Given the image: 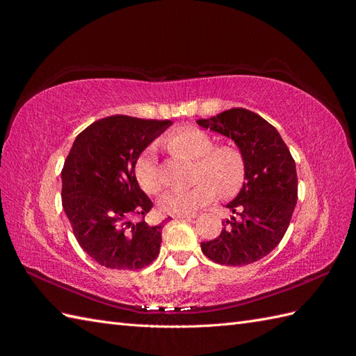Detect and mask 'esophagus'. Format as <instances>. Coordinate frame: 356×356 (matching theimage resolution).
<instances>
[{"instance_id":"34e87169","label":"esophagus","mask_w":356,"mask_h":356,"mask_svg":"<svg viewBox=\"0 0 356 356\" xmlns=\"http://www.w3.org/2000/svg\"><path fill=\"white\" fill-rule=\"evenodd\" d=\"M172 217L175 220H193L196 217V213H174Z\"/></svg>"}]
</instances>
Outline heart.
<instances>
[{"label":"heart","mask_w":356,"mask_h":356,"mask_svg":"<svg viewBox=\"0 0 356 356\" xmlns=\"http://www.w3.org/2000/svg\"><path fill=\"white\" fill-rule=\"evenodd\" d=\"M165 145L170 153L197 159L196 186L187 190L168 191L159 199V209L165 213H191L221 196L238 193L245 181L246 160L233 144L215 145L209 134L199 127H179L169 134ZM134 174L138 186L147 195L161 188V178L153 152H145L135 160Z\"/></svg>","instance_id":"b5f03b06"}]
</instances>
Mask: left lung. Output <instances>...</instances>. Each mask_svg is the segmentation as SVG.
<instances>
[{
  "instance_id": "obj_1",
  "label": "left lung",
  "mask_w": 356,
  "mask_h": 356,
  "mask_svg": "<svg viewBox=\"0 0 356 356\" xmlns=\"http://www.w3.org/2000/svg\"><path fill=\"white\" fill-rule=\"evenodd\" d=\"M197 124L232 138L246 160L245 182L227 208L217 239L202 242V252L222 266L251 264L282 241L297 203L296 161L276 127L258 114L232 108Z\"/></svg>"
}]
</instances>
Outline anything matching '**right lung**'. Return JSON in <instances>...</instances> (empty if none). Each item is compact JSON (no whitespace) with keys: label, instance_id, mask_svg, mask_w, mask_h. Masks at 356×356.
Returning <instances> with one entry per match:
<instances>
[{"label":"right lung","instance_id":"1","mask_svg":"<svg viewBox=\"0 0 356 356\" xmlns=\"http://www.w3.org/2000/svg\"><path fill=\"white\" fill-rule=\"evenodd\" d=\"M170 124L111 115L75 138L60 174L62 207L75 239L101 266L138 270L159 255L161 224L144 220L153 202L139 188L134 165Z\"/></svg>","mask_w":356,"mask_h":356}]
</instances>
